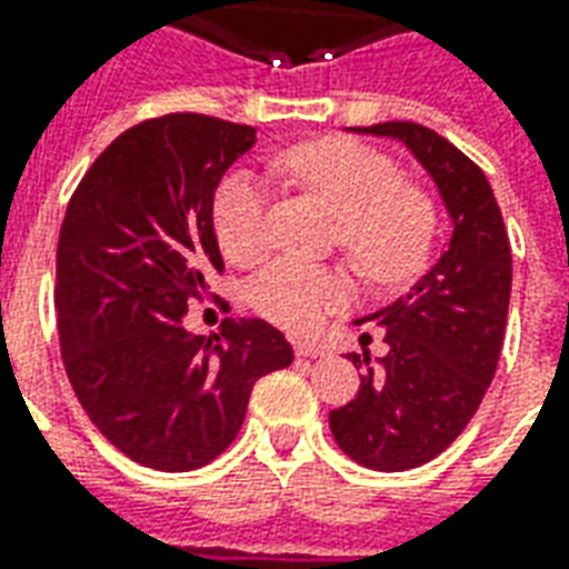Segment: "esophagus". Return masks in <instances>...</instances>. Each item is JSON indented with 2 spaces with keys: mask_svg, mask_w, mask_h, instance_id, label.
Instances as JSON below:
<instances>
[{
  "mask_svg": "<svg viewBox=\"0 0 569 569\" xmlns=\"http://www.w3.org/2000/svg\"><path fill=\"white\" fill-rule=\"evenodd\" d=\"M296 357H326V347L320 341H296Z\"/></svg>",
  "mask_w": 569,
  "mask_h": 569,
  "instance_id": "esophagus-1",
  "label": "esophagus"
}]
</instances>
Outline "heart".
<instances>
[{"label":"heart","mask_w":569,"mask_h":569,"mask_svg":"<svg viewBox=\"0 0 569 569\" xmlns=\"http://www.w3.org/2000/svg\"><path fill=\"white\" fill-rule=\"evenodd\" d=\"M271 170L308 191L338 219V243L375 283L418 271L432 243V203L387 154L353 140H317L277 151ZM212 228L224 259L256 264L273 247L271 191L249 173H231L212 198ZM353 283L338 268L280 259L249 286V301L283 329L308 332L350 305Z\"/></svg>","instance_id":"heart-1"}]
</instances>
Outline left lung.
Wrapping results in <instances>:
<instances>
[{"label":"left lung","mask_w":569,"mask_h":569,"mask_svg":"<svg viewBox=\"0 0 569 569\" xmlns=\"http://www.w3.org/2000/svg\"><path fill=\"white\" fill-rule=\"evenodd\" d=\"M353 130L406 142L436 179L453 222L448 249L411 292L366 317L387 329V357L371 369L369 357L353 353V366H366L359 393L329 411L350 460L402 472L439 457L488 393L509 317L512 249L488 176L453 142L415 121Z\"/></svg>","instance_id":"1"}]
</instances>
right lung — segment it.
<instances>
[{
    "mask_svg": "<svg viewBox=\"0 0 569 569\" xmlns=\"http://www.w3.org/2000/svg\"><path fill=\"white\" fill-rule=\"evenodd\" d=\"M256 128L173 112L124 130L81 176L57 240V329L69 383L118 451L161 472L234 441L259 378L292 362L264 320L182 329L224 271L212 194Z\"/></svg>",
    "mask_w": 569,
    "mask_h": 569,
    "instance_id": "right-lung-1",
    "label": "right lung"
}]
</instances>
